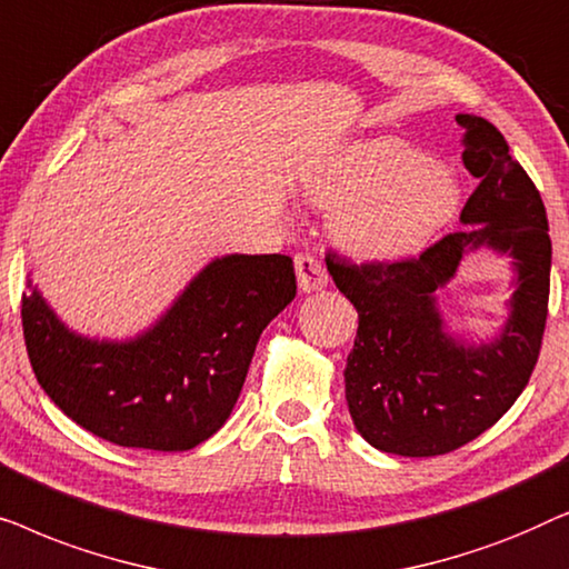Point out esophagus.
<instances>
[{"instance_id": "esophagus-1", "label": "esophagus", "mask_w": 569, "mask_h": 569, "mask_svg": "<svg viewBox=\"0 0 569 569\" xmlns=\"http://www.w3.org/2000/svg\"><path fill=\"white\" fill-rule=\"evenodd\" d=\"M295 271H298V284L302 292L323 290V287L329 284V271H326L321 259L313 253L295 256Z\"/></svg>"}]
</instances>
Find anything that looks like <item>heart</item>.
I'll list each match as a JSON object with an SVG mask.
<instances>
[{
	"label": "heart",
	"instance_id": "b5f03b06",
	"mask_svg": "<svg viewBox=\"0 0 569 569\" xmlns=\"http://www.w3.org/2000/svg\"><path fill=\"white\" fill-rule=\"evenodd\" d=\"M302 191L333 212L339 246L370 261L419 251L458 204L456 176L396 137L345 147L302 181Z\"/></svg>",
	"mask_w": 569,
	"mask_h": 569
}]
</instances>
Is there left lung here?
Returning a JSON list of instances; mask_svg holds the SVG:
<instances>
[{
	"instance_id": "obj_1",
	"label": "left lung",
	"mask_w": 569,
	"mask_h": 569,
	"mask_svg": "<svg viewBox=\"0 0 569 569\" xmlns=\"http://www.w3.org/2000/svg\"><path fill=\"white\" fill-rule=\"evenodd\" d=\"M456 121L463 166L479 178L461 212L466 228L415 259L352 263L326 253L329 274L360 321L345 370L349 415L383 453L442 456L479 438L523 393L541 352L551 271L541 193L497 127L471 113ZM481 244L513 256L519 290L501 337L466 348L441 326L433 292Z\"/></svg>"
}]
</instances>
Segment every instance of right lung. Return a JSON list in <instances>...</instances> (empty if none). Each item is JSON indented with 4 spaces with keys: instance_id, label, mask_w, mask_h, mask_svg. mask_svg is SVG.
Masks as SVG:
<instances>
[{
    "instance_id": "right-lung-1",
    "label": "right lung",
    "mask_w": 569,
    "mask_h": 569,
    "mask_svg": "<svg viewBox=\"0 0 569 569\" xmlns=\"http://www.w3.org/2000/svg\"><path fill=\"white\" fill-rule=\"evenodd\" d=\"M295 292L290 256L232 253L137 339L77 337L38 290L22 292V337L38 383L84 430L123 448L191 450L230 417L256 341Z\"/></svg>"
}]
</instances>
